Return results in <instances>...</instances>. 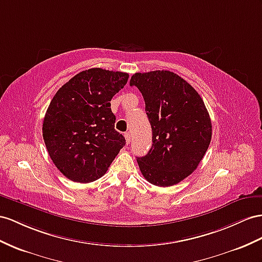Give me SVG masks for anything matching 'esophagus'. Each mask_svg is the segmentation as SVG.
Listing matches in <instances>:
<instances>
[{"label": "esophagus", "instance_id": "esophagus-1", "mask_svg": "<svg viewBox=\"0 0 262 262\" xmlns=\"http://www.w3.org/2000/svg\"><path fill=\"white\" fill-rule=\"evenodd\" d=\"M124 136H125V139H126V143L129 144L130 143V133L129 132H126L124 134Z\"/></svg>", "mask_w": 262, "mask_h": 262}]
</instances>
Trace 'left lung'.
<instances>
[{
  "mask_svg": "<svg viewBox=\"0 0 262 262\" xmlns=\"http://www.w3.org/2000/svg\"><path fill=\"white\" fill-rule=\"evenodd\" d=\"M152 130L148 154L137 157L147 182L168 187L195 170L209 147L211 120L204 100L184 78L169 71L134 74Z\"/></svg>",
  "mask_w": 262,
  "mask_h": 262,
  "instance_id": "obj_1",
  "label": "left lung"
}]
</instances>
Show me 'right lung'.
I'll use <instances>...</instances> for the list:
<instances>
[{
  "instance_id": "add662e5",
  "label": "right lung",
  "mask_w": 262,
  "mask_h": 262,
  "mask_svg": "<svg viewBox=\"0 0 262 262\" xmlns=\"http://www.w3.org/2000/svg\"><path fill=\"white\" fill-rule=\"evenodd\" d=\"M128 74L90 69L59 89L43 120V138L57 169L70 180L92 183L104 176L126 140L115 130L113 96Z\"/></svg>"
}]
</instances>
